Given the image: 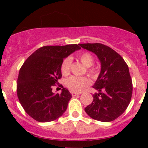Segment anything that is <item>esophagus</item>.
<instances>
[{
  "label": "esophagus",
  "instance_id": "obj_1",
  "mask_svg": "<svg viewBox=\"0 0 148 148\" xmlns=\"http://www.w3.org/2000/svg\"><path fill=\"white\" fill-rule=\"evenodd\" d=\"M79 95V94H78V93H76V92H71V95H72L73 97L78 96Z\"/></svg>",
  "mask_w": 148,
  "mask_h": 148
}]
</instances>
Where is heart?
<instances>
[{
    "label": "heart",
    "mask_w": 148,
    "mask_h": 148,
    "mask_svg": "<svg viewBox=\"0 0 148 148\" xmlns=\"http://www.w3.org/2000/svg\"><path fill=\"white\" fill-rule=\"evenodd\" d=\"M78 59L86 67H88V74L92 77H95L97 71L95 68H91L94 64L95 59L89 53H83L78 56ZM71 66V59L66 58L61 65V71L63 75L66 76L69 74ZM66 86L71 91L74 92H82L90 84V80L86 77H75L71 76L66 80Z\"/></svg>",
    "instance_id": "heart-1"
}]
</instances>
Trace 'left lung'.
<instances>
[{"label":"left lung","instance_id":"left-lung-1","mask_svg":"<svg viewBox=\"0 0 148 148\" xmlns=\"http://www.w3.org/2000/svg\"><path fill=\"white\" fill-rule=\"evenodd\" d=\"M83 49L95 53L101 63V71L93 88L98 93L85 107L86 114L101 122H111L119 117L130 102L132 82L128 66L123 58L102 44H80Z\"/></svg>","mask_w":148,"mask_h":148}]
</instances>
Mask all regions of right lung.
Returning <instances> with one entry per match:
<instances>
[{"mask_svg":"<svg viewBox=\"0 0 148 148\" xmlns=\"http://www.w3.org/2000/svg\"><path fill=\"white\" fill-rule=\"evenodd\" d=\"M79 49L77 44L43 46L23 63L17 80V95L30 117L38 122H48L64 113L72 96L63 86L62 93L54 94L52 86L62 77L64 59Z\"/></svg>","mask_w":148,"mask_h":148,"instance_id":"add662e5","label":"right lung"}]
</instances>
